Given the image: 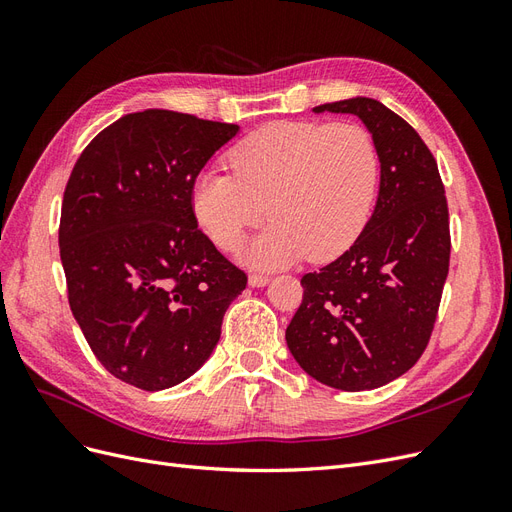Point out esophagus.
<instances>
[{
    "mask_svg": "<svg viewBox=\"0 0 512 512\" xmlns=\"http://www.w3.org/2000/svg\"><path fill=\"white\" fill-rule=\"evenodd\" d=\"M269 282H271V277H269V275H258V273H252L250 277H247V284H250L252 288H265Z\"/></svg>",
    "mask_w": 512,
    "mask_h": 512,
    "instance_id": "esophagus-1",
    "label": "esophagus"
}]
</instances>
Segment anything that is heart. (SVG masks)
Here are the masks:
<instances>
[{"label": "heart", "mask_w": 512, "mask_h": 512, "mask_svg": "<svg viewBox=\"0 0 512 512\" xmlns=\"http://www.w3.org/2000/svg\"><path fill=\"white\" fill-rule=\"evenodd\" d=\"M228 162L235 175L200 173L190 203L224 252H235L269 215L273 224L245 250L250 267H286L307 254L333 260L374 209L380 158L374 138L356 123L273 121L232 147Z\"/></svg>", "instance_id": "1"}]
</instances>
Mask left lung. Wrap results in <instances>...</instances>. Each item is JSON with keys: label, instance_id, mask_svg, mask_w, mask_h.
Wrapping results in <instances>:
<instances>
[{"label": "left lung", "instance_id": "left-lung-1", "mask_svg": "<svg viewBox=\"0 0 512 512\" xmlns=\"http://www.w3.org/2000/svg\"><path fill=\"white\" fill-rule=\"evenodd\" d=\"M356 115L380 158L374 213L348 252L305 273L286 329L294 361L339 391H369L421 359L448 275L451 235L438 164L408 121L374 98L320 104Z\"/></svg>", "mask_w": 512, "mask_h": 512}]
</instances>
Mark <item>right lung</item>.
Masks as SVG:
<instances>
[{"mask_svg":"<svg viewBox=\"0 0 512 512\" xmlns=\"http://www.w3.org/2000/svg\"><path fill=\"white\" fill-rule=\"evenodd\" d=\"M235 123L123 115L76 160L59 222L74 320L106 371L164 391L205 365L247 277L198 230L190 190Z\"/></svg>","mask_w":512,"mask_h":512,"instance_id":"obj_1","label":"right lung"}]
</instances>
